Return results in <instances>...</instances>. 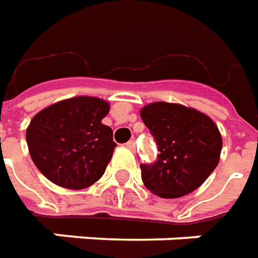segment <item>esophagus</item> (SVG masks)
Listing matches in <instances>:
<instances>
[{"label": "esophagus", "instance_id": "1", "mask_svg": "<svg viewBox=\"0 0 258 258\" xmlns=\"http://www.w3.org/2000/svg\"><path fill=\"white\" fill-rule=\"evenodd\" d=\"M126 147L129 150H132V151H135V149H136V143H135L133 140H129V142L126 143Z\"/></svg>", "mask_w": 258, "mask_h": 258}]
</instances>
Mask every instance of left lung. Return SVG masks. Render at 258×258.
Segmentation results:
<instances>
[{
    "label": "left lung",
    "instance_id": "obj_1",
    "mask_svg": "<svg viewBox=\"0 0 258 258\" xmlns=\"http://www.w3.org/2000/svg\"><path fill=\"white\" fill-rule=\"evenodd\" d=\"M140 115L160 151L155 162L140 164L144 186L164 199L196 190L220 161L217 125L196 109L162 101L146 105Z\"/></svg>",
    "mask_w": 258,
    "mask_h": 258
}]
</instances>
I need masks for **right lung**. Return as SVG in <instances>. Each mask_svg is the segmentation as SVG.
<instances>
[{
    "label": "right lung",
    "mask_w": 258,
    "mask_h": 258,
    "mask_svg": "<svg viewBox=\"0 0 258 258\" xmlns=\"http://www.w3.org/2000/svg\"><path fill=\"white\" fill-rule=\"evenodd\" d=\"M107 101L75 97L40 111L26 131L29 153L38 171L67 189H85L105 172L116 147L112 129L101 123Z\"/></svg>",
    "instance_id": "right-lung-1"
}]
</instances>
